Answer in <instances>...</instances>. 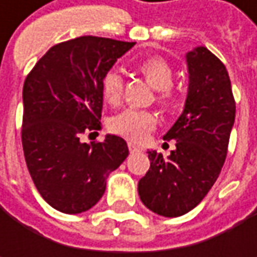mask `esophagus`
Segmentation results:
<instances>
[{"label": "esophagus", "mask_w": 257, "mask_h": 257, "mask_svg": "<svg viewBox=\"0 0 257 257\" xmlns=\"http://www.w3.org/2000/svg\"><path fill=\"white\" fill-rule=\"evenodd\" d=\"M128 150H130V153H137V152H140V147L137 144H134L133 142H128Z\"/></svg>", "instance_id": "esophagus-1"}]
</instances>
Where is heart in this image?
Returning <instances> with one entry per match:
<instances>
[{
    "mask_svg": "<svg viewBox=\"0 0 257 257\" xmlns=\"http://www.w3.org/2000/svg\"><path fill=\"white\" fill-rule=\"evenodd\" d=\"M137 73L143 77L146 83L154 88L156 101L162 107H172L177 100V94L173 88L174 70L167 60L159 55L143 58L136 65ZM123 77L115 70H110L101 78V94L105 103L118 105L123 100ZM157 125V117L150 111L125 110L114 115L110 121V128L132 142H143Z\"/></svg>",
    "mask_w": 257,
    "mask_h": 257,
    "instance_id": "heart-1",
    "label": "heart"
}]
</instances>
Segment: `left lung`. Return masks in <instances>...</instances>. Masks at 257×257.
<instances>
[{
	"label": "left lung",
	"mask_w": 257,
	"mask_h": 257,
	"mask_svg": "<svg viewBox=\"0 0 257 257\" xmlns=\"http://www.w3.org/2000/svg\"><path fill=\"white\" fill-rule=\"evenodd\" d=\"M189 91L184 110L166 133L176 150L164 159L147 152L150 169L139 182V196L152 212L177 217L190 212L217 180L226 160L236 103L222 61L206 47L187 53Z\"/></svg>",
	"instance_id": "left-lung-1"
}]
</instances>
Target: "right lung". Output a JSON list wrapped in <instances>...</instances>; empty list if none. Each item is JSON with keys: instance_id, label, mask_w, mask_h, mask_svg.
I'll list each match as a JSON object with an SVG mask.
<instances>
[{"instance_id": "1", "label": "right lung", "mask_w": 257, "mask_h": 257, "mask_svg": "<svg viewBox=\"0 0 257 257\" xmlns=\"http://www.w3.org/2000/svg\"><path fill=\"white\" fill-rule=\"evenodd\" d=\"M134 44L93 35L68 40L51 47L25 78V163L37 190L58 212L91 209L108 174L128 156L118 136L91 144L80 139L101 130V78Z\"/></svg>"}]
</instances>
